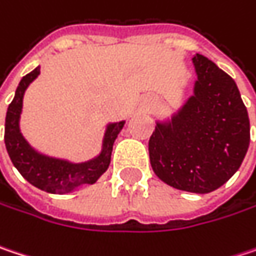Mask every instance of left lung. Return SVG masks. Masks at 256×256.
Returning <instances> with one entry per match:
<instances>
[{"label":"left lung","instance_id":"1","mask_svg":"<svg viewBox=\"0 0 256 256\" xmlns=\"http://www.w3.org/2000/svg\"><path fill=\"white\" fill-rule=\"evenodd\" d=\"M194 94L150 139L154 173L168 186L208 194L234 174L249 148L250 128L236 82L211 60L192 58Z\"/></svg>","mask_w":256,"mask_h":256}]
</instances>
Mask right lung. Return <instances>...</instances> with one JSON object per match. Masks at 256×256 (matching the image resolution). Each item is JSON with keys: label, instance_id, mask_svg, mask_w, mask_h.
Masks as SVG:
<instances>
[{"label": "right lung", "instance_id": "add662e5", "mask_svg": "<svg viewBox=\"0 0 256 256\" xmlns=\"http://www.w3.org/2000/svg\"><path fill=\"white\" fill-rule=\"evenodd\" d=\"M39 73L40 67L38 66L29 74L23 76L18 83L6 116L4 142L12 166L30 184L48 194L64 195L78 190L82 186L94 184L104 174L111 161L112 145L126 122L122 120L106 124L101 152L92 160L73 162L39 152L24 139L20 130L23 96L29 84L39 76Z\"/></svg>", "mask_w": 256, "mask_h": 256}]
</instances>
